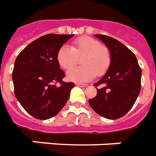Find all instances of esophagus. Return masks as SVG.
<instances>
[{
    "instance_id": "34e87169",
    "label": "esophagus",
    "mask_w": 156,
    "mask_h": 156,
    "mask_svg": "<svg viewBox=\"0 0 156 156\" xmlns=\"http://www.w3.org/2000/svg\"><path fill=\"white\" fill-rule=\"evenodd\" d=\"M77 86H79V87H86L87 86V84H82V83H76Z\"/></svg>"
}]
</instances>
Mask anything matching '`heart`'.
I'll return each instance as SVG.
<instances>
[{
    "label": "heart",
    "mask_w": 156,
    "mask_h": 156,
    "mask_svg": "<svg viewBox=\"0 0 156 156\" xmlns=\"http://www.w3.org/2000/svg\"><path fill=\"white\" fill-rule=\"evenodd\" d=\"M82 57L83 58H82ZM82 58L83 67L71 69L67 74L71 81L82 83L89 81L96 76L105 74L111 63L110 51L95 38L83 36L76 38L72 47L63 46L56 55L57 62L61 68L69 70Z\"/></svg>",
    "instance_id": "heart-1"
}]
</instances>
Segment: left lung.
<instances>
[{"mask_svg": "<svg viewBox=\"0 0 156 156\" xmlns=\"http://www.w3.org/2000/svg\"><path fill=\"white\" fill-rule=\"evenodd\" d=\"M105 44L111 55L106 73L94 86L98 94L88 103L96 113L107 119H118L126 114L136 101L141 89L142 70L134 54L115 38L94 34Z\"/></svg>", "mask_w": 156, "mask_h": 156, "instance_id": "8db88e82", "label": "left lung"}]
</instances>
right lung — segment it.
Listing matches in <instances>:
<instances>
[{
	"mask_svg": "<svg viewBox=\"0 0 156 156\" xmlns=\"http://www.w3.org/2000/svg\"><path fill=\"white\" fill-rule=\"evenodd\" d=\"M73 34H49L37 38L17 55L13 67L15 97L32 117L46 120L59 113L74 87L57 62L58 49ZM58 82L61 85H56Z\"/></svg>",
	"mask_w": 156,
	"mask_h": 156,
	"instance_id": "right-lung-1",
	"label": "right lung"
}]
</instances>
